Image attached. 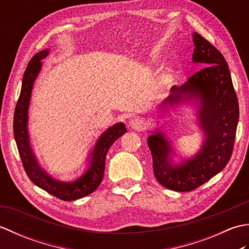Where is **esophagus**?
<instances>
[{
    "mask_svg": "<svg viewBox=\"0 0 249 249\" xmlns=\"http://www.w3.org/2000/svg\"><path fill=\"white\" fill-rule=\"evenodd\" d=\"M130 127L136 130H143L146 127V121L142 118H134L129 122Z\"/></svg>",
    "mask_w": 249,
    "mask_h": 249,
    "instance_id": "1",
    "label": "esophagus"
}]
</instances>
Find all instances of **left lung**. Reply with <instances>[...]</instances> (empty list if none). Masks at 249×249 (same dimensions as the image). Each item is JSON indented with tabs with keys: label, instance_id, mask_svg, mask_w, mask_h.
<instances>
[{
	"label": "left lung",
	"instance_id": "8db88e82",
	"mask_svg": "<svg viewBox=\"0 0 249 249\" xmlns=\"http://www.w3.org/2000/svg\"><path fill=\"white\" fill-rule=\"evenodd\" d=\"M193 61L203 68L188 78L182 87L171 88V95L162 107L179 103L185 96L200 100L199 119L204 130L202 149L182 165L170 162L171 145L160 131L149 137L153 169L162 186L176 192H192L220 172L229 162L233 152L239 102L230 71L224 55L198 33H194Z\"/></svg>",
	"mask_w": 249,
	"mask_h": 249
}]
</instances>
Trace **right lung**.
<instances>
[{
	"instance_id": "1",
	"label": "right lung",
	"mask_w": 249,
	"mask_h": 249,
	"mask_svg": "<svg viewBox=\"0 0 249 249\" xmlns=\"http://www.w3.org/2000/svg\"><path fill=\"white\" fill-rule=\"evenodd\" d=\"M48 50H43L36 53L29 62L28 67L24 71L22 87H21L20 96L17 105H16L14 114V135L21 161H22L24 170L31 181L36 186L40 187L56 198L64 201H71L86 197V196L92 194L99 186V184L103 181L106 155H107L108 150L113 144V142L120 138L122 135H124L127 129L123 123H118L113 125L112 127L108 128L100 136L93 152L89 154L92 160L91 166L77 181L64 183L55 181L54 178L49 177L38 166L35 160L33 152L31 150L28 129H26L32 89H33L35 79L41 68L40 60H43L44 57L48 55Z\"/></svg>"
}]
</instances>
